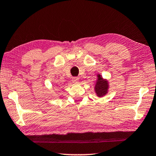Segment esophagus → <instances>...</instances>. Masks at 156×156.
<instances>
[{
  "mask_svg": "<svg viewBox=\"0 0 156 156\" xmlns=\"http://www.w3.org/2000/svg\"><path fill=\"white\" fill-rule=\"evenodd\" d=\"M79 81V78L78 77H73L72 78V82L73 83H78Z\"/></svg>",
  "mask_w": 156,
  "mask_h": 156,
  "instance_id": "obj_1",
  "label": "esophagus"
}]
</instances>
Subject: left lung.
<instances>
[{"instance_id": "8db88e82", "label": "left lung", "mask_w": 156, "mask_h": 156, "mask_svg": "<svg viewBox=\"0 0 156 156\" xmlns=\"http://www.w3.org/2000/svg\"><path fill=\"white\" fill-rule=\"evenodd\" d=\"M97 76L98 79L95 85V91L98 97L101 98L106 95L108 92L109 83L108 81L103 78L100 74H98Z\"/></svg>"}]
</instances>
